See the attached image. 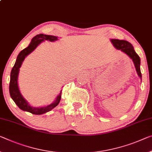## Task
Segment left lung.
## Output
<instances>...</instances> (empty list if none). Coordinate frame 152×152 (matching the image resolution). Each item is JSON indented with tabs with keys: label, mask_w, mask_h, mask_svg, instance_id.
Wrapping results in <instances>:
<instances>
[{
	"label": "left lung",
	"mask_w": 152,
	"mask_h": 152,
	"mask_svg": "<svg viewBox=\"0 0 152 152\" xmlns=\"http://www.w3.org/2000/svg\"><path fill=\"white\" fill-rule=\"evenodd\" d=\"M111 42H112L113 45L117 49L121 50L122 52L126 53L130 58L132 59V61L134 64V67L136 68V71L138 74V76L141 78V73L140 69V64L141 60L140 57L134 51V48L131 43L126 40H118V39H112Z\"/></svg>",
	"instance_id": "1"
}]
</instances>
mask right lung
<instances>
[{
  "mask_svg": "<svg viewBox=\"0 0 152 152\" xmlns=\"http://www.w3.org/2000/svg\"><path fill=\"white\" fill-rule=\"evenodd\" d=\"M57 40H58L57 39V37H55V36L45 35L42 34H38L32 38V41H31L30 44L29 45L28 47L21 50L20 53H19L18 57H17L15 65H14V66L13 67L11 72L10 83H9V93H10V95L12 99L14 101L15 104L21 110L26 111V112L32 113L33 114L39 115L49 112V111L53 109L54 107H56L59 104L60 100H61V91L59 94V95L57 97L55 102L52 103L51 104L47 105V106L40 107H34L30 106L29 105V103L27 102V101L21 95L18 84L19 71H20V67L21 64H22V62L23 61L24 59L26 58V57L30 54V53H32L38 47V45L40 43H41L42 41H44V40H49L50 42H53Z\"/></svg>",
  "mask_w": 152,
  "mask_h": 152,
  "instance_id": "obj_1",
  "label": "right lung"
}]
</instances>
